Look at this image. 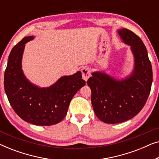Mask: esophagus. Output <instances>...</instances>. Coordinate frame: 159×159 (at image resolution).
Here are the masks:
<instances>
[{"label": "esophagus", "mask_w": 159, "mask_h": 159, "mask_svg": "<svg viewBox=\"0 0 159 159\" xmlns=\"http://www.w3.org/2000/svg\"><path fill=\"white\" fill-rule=\"evenodd\" d=\"M82 79L84 81H87L89 79V77H90V70L88 67H84L82 69Z\"/></svg>", "instance_id": "obj_1"}]
</instances>
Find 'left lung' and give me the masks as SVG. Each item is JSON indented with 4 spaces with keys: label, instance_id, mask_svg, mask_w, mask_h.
<instances>
[{
    "label": "left lung",
    "instance_id": "1",
    "mask_svg": "<svg viewBox=\"0 0 159 159\" xmlns=\"http://www.w3.org/2000/svg\"><path fill=\"white\" fill-rule=\"evenodd\" d=\"M117 32L121 40L131 48L133 70L122 80L102 71H94L88 80L95 115L101 121L112 125L129 120L142 110L153 82L152 66L141 39L125 28Z\"/></svg>",
    "mask_w": 159,
    "mask_h": 159
}]
</instances>
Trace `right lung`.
<instances>
[{
  "mask_svg": "<svg viewBox=\"0 0 159 159\" xmlns=\"http://www.w3.org/2000/svg\"><path fill=\"white\" fill-rule=\"evenodd\" d=\"M33 36L24 38L13 48L4 74V88L13 109L24 121L38 126L59 123L66 115L69 103L85 84L79 71L63 76L48 88H40L27 80L21 61L25 44Z\"/></svg>",
  "mask_w": 159,
  "mask_h": 159,
  "instance_id": "1",
  "label": "right lung"
}]
</instances>
